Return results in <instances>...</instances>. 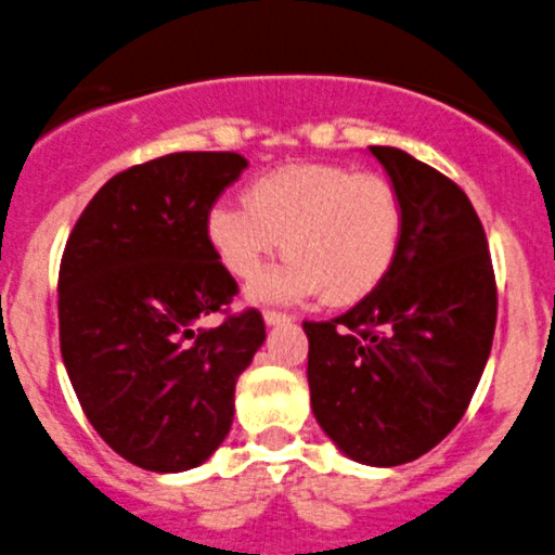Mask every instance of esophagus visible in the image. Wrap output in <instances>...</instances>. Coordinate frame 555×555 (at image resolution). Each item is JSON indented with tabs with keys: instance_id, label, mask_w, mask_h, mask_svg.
Segmentation results:
<instances>
[{
	"instance_id": "34e87169",
	"label": "esophagus",
	"mask_w": 555,
	"mask_h": 555,
	"mask_svg": "<svg viewBox=\"0 0 555 555\" xmlns=\"http://www.w3.org/2000/svg\"><path fill=\"white\" fill-rule=\"evenodd\" d=\"M262 318H266L268 326H276V323H287V321H293V318H289V314L279 312V309H266V312H262Z\"/></svg>"
}]
</instances>
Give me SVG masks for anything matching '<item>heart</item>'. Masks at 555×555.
Listing matches in <instances>:
<instances>
[{
  "label": "heart",
  "mask_w": 555,
  "mask_h": 555,
  "mask_svg": "<svg viewBox=\"0 0 555 555\" xmlns=\"http://www.w3.org/2000/svg\"><path fill=\"white\" fill-rule=\"evenodd\" d=\"M246 204L218 202L207 241L229 276L248 282L284 243L282 266L254 284L257 298H312L348 307L367 298L401 254L406 212L396 184L334 163L259 173Z\"/></svg>",
  "instance_id": "1"
}]
</instances>
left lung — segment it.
Wrapping results in <instances>:
<instances>
[{
  "instance_id": "left-lung-1",
  "label": "left lung",
  "mask_w": 555,
  "mask_h": 555,
  "mask_svg": "<svg viewBox=\"0 0 555 555\" xmlns=\"http://www.w3.org/2000/svg\"><path fill=\"white\" fill-rule=\"evenodd\" d=\"M401 193L396 266L332 321H307L309 396L353 462L396 467L448 437L489 359L498 287L487 234L453 179L392 146H371Z\"/></svg>"
}]
</instances>
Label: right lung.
<instances>
[{"label":"right lung","instance_id":"add662e5","mask_svg":"<svg viewBox=\"0 0 555 555\" xmlns=\"http://www.w3.org/2000/svg\"><path fill=\"white\" fill-rule=\"evenodd\" d=\"M234 152H177L116 173L60 259V353L85 417L152 473L198 467L227 439L234 382L266 343L257 309L207 241L216 198L246 168ZM209 313H223L204 327Z\"/></svg>","mask_w":555,"mask_h":555}]
</instances>
